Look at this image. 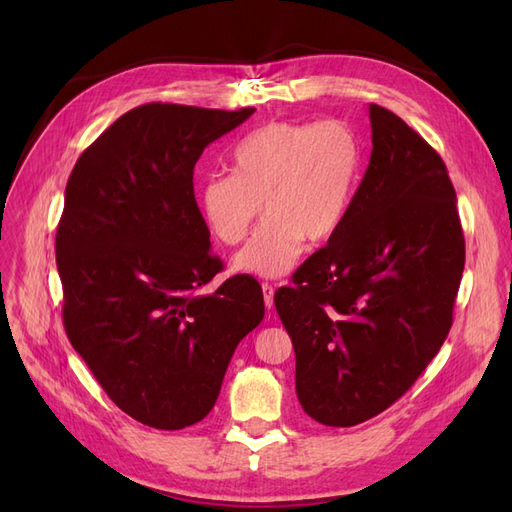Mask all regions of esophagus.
<instances>
[{"label": "esophagus", "instance_id": "34e87169", "mask_svg": "<svg viewBox=\"0 0 512 512\" xmlns=\"http://www.w3.org/2000/svg\"><path fill=\"white\" fill-rule=\"evenodd\" d=\"M273 294H275V288L271 284H262V297H265L267 309L273 307Z\"/></svg>", "mask_w": 512, "mask_h": 512}]
</instances>
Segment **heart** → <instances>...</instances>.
<instances>
[{
    "instance_id": "heart-1",
    "label": "heart",
    "mask_w": 512,
    "mask_h": 512,
    "mask_svg": "<svg viewBox=\"0 0 512 512\" xmlns=\"http://www.w3.org/2000/svg\"><path fill=\"white\" fill-rule=\"evenodd\" d=\"M235 173L203 181L198 205L211 235L239 243L262 211L252 239L232 269L282 277L303 254L305 241H327L346 220L361 177L363 145L344 121L267 123L232 151Z\"/></svg>"
}]
</instances>
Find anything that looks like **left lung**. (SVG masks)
<instances>
[{"label": "left lung", "instance_id": "8db88e82", "mask_svg": "<svg viewBox=\"0 0 512 512\" xmlns=\"http://www.w3.org/2000/svg\"><path fill=\"white\" fill-rule=\"evenodd\" d=\"M371 158L346 220L275 292L314 421L352 427L404 395L451 331L466 245L442 158L369 104Z\"/></svg>", "mask_w": 512, "mask_h": 512}]
</instances>
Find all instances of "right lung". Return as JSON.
<instances>
[{"label":"right lung","mask_w":512,"mask_h":512,"mask_svg":"<svg viewBox=\"0 0 512 512\" xmlns=\"http://www.w3.org/2000/svg\"><path fill=\"white\" fill-rule=\"evenodd\" d=\"M256 108L143 104L76 162L57 228V269L72 348L106 395L156 429L211 412L241 339L265 316L260 284L222 271L194 198L205 147Z\"/></svg>","instance_id":"add662e5"}]
</instances>
